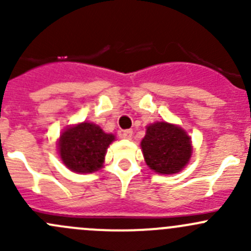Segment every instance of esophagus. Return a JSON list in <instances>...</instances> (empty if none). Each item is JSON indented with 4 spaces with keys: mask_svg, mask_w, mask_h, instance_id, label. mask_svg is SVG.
<instances>
[{
    "mask_svg": "<svg viewBox=\"0 0 251 251\" xmlns=\"http://www.w3.org/2000/svg\"><path fill=\"white\" fill-rule=\"evenodd\" d=\"M120 136L121 138H125V140H131V137H132V130H124L120 132Z\"/></svg>",
    "mask_w": 251,
    "mask_h": 251,
    "instance_id": "34e87169",
    "label": "esophagus"
}]
</instances>
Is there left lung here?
<instances>
[{"instance_id":"obj_1","label":"left lung","mask_w":251,"mask_h":251,"mask_svg":"<svg viewBox=\"0 0 251 251\" xmlns=\"http://www.w3.org/2000/svg\"><path fill=\"white\" fill-rule=\"evenodd\" d=\"M141 147L147 165L161 175L179 173L188 164L193 151L186 131L165 121L147 126Z\"/></svg>"}]
</instances>
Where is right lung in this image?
I'll return each mask as SVG.
<instances>
[{
	"instance_id": "add662e5",
	"label": "right lung",
	"mask_w": 251,
	"mask_h": 251,
	"mask_svg": "<svg viewBox=\"0 0 251 251\" xmlns=\"http://www.w3.org/2000/svg\"><path fill=\"white\" fill-rule=\"evenodd\" d=\"M114 140V135L105 133L96 124L81 123L63 131L58 151L69 170L78 174L95 173L103 166L108 147Z\"/></svg>"
}]
</instances>
